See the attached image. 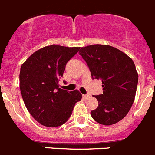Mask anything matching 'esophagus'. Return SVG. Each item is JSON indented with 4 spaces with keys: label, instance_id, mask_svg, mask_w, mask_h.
I'll list each match as a JSON object with an SVG mask.
<instances>
[{
    "label": "esophagus",
    "instance_id": "1",
    "mask_svg": "<svg viewBox=\"0 0 155 155\" xmlns=\"http://www.w3.org/2000/svg\"><path fill=\"white\" fill-rule=\"evenodd\" d=\"M88 97H90V95H88V94H84V95H83V99H87Z\"/></svg>",
    "mask_w": 155,
    "mask_h": 155
}]
</instances>
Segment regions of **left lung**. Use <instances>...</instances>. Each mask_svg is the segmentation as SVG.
Here are the masks:
<instances>
[{
    "mask_svg": "<svg viewBox=\"0 0 155 155\" xmlns=\"http://www.w3.org/2000/svg\"><path fill=\"white\" fill-rule=\"evenodd\" d=\"M93 79L102 81L103 94L94 96L98 107L92 118L104 126L115 124L126 117L135 99L138 73L134 61L124 52L109 45L94 44L79 51Z\"/></svg>",
    "mask_w": 155,
    "mask_h": 155,
    "instance_id": "1",
    "label": "left lung"
}]
</instances>
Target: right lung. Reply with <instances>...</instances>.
Segmentation results:
<instances>
[{
    "label": "right lung",
    "instance_id": "1",
    "mask_svg": "<svg viewBox=\"0 0 155 155\" xmlns=\"http://www.w3.org/2000/svg\"><path fill=\"white\" fill-rule=\"evenodd\" d=\"M80 48L47 46L35 51L21 64L19 87L25 105L36 121L57 127L68 121L76 102L82 98L76 90L59 88L66 63Z\"/></svg>",
    "mask_w": 155,
    "mask_h": 155
}]
</instances>
